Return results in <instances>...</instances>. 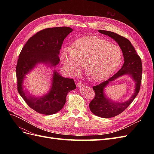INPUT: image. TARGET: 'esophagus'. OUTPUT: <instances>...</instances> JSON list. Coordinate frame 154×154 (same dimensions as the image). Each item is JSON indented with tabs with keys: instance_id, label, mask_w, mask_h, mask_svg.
I'll use <instances>...</instances> for the list:
<instances>
[{
	"instance_id": "1",
	"label": "esophagus",
	"mask_w": 154,
	"mask_h": 154,
	"mask_svg": "<svg viewBox=\"0 0 154 154\" xmlns=\"http://www.w3.org/2000/svg\"><path fill=\"white\" fill-rule=\"evenodd\" d=\"M76 85H77V86H78V87H82L85 85V83H83V82H79L77 83Z\"/></svg>"
}]
</instances>
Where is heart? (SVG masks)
Segmentation results:
<instances>
[{"label":"heart","mask_w":154,"mask_h":154,"mask_svg":"<svg viewBox=\"0 0 154 154\" xmlns=\"http://www.w3.org/2000/svg\"><path fill=\"white\" fill-rule=\"evenodd\" d=\"M61 60L69 73L76 74L83 66L87 76L100 81L109 77L118 68L122 52L118 45L103 38L88 36L78 39L71 49L62 51Z\"/></svg>","instance_id":"heart-1"}]
</instances>
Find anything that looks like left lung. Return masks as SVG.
I'll list each match as a JSON object with an SVG mask.
<instances>
[{
    "mask_svg": "<svg viewBox=\"0 0 154 154\" xmlns=\"http://www.w3.org/2000/svg\"><path fill=\"white\" fill-rule=\"evenodd\" d=\"M98 31L101 34L111 37L118 44L122 50L124 57V63L119 71L107 80L92 88L95 92V96L89 103L91 111L99 117L110 118L123 112L138 94L141 83L142 62L141 58L139 57L131 42L127 38L114 32L105 30H98ZM125 74L130 75L135 82L136 85L134 94L128 100L125 102L112 101L106 97L104 94V88L110 82Z\"/></svg>",
    "mask_w": 154,
    "mask_h": 154,
    "instance_id": "left-lung-1",
    "label": "left lung"
}]
</instances>
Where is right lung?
Masks as SVG:
<instances>
[{
	"label": "right lung",
	"instance_id": "right-lung-1",
	"mask_svg": "<svg viewBox=\"0 0 154 154\" xmlns=\"http://www.w3.org/2000/svg\"><path fill=\"white\" fill-rule=\"evenodd\" d=\"M72 31L69 27L41 30L27 40L19 54L16 67L18 92L27 105L40 114L51 115L61 110L66 103L67 93L76 88L74 80L64 78L53 70L52 86L49 92L41 97L30 96L23 89V80L38 63L49 67L58 65L63 42Z\"/></svg>",
	"mask_w": 154,
	"mask_h": 154
}]
</instances>
